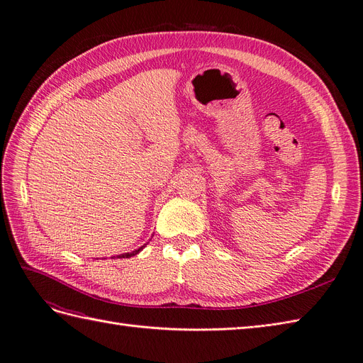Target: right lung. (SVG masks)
Returning a JSON list of instances; mask_svg holds the SVG:
<instances>
[{
	"label": "right lung",
	"mask_w": 363,
	"mask_h": 363,
	"mask_svg": "<svg viewBox=\"0 0 363 363\" xmlns=\"http://www.w3.org/2000/svg\"><path fill=\"white\" fill-rule=\"evenodd\" d=\"M145 247V245L144 246H140L139 249H135V250H132V252H125V254H121V255H117L116 258H130V257H135L136 254H139L140 250H143Z\"/></svg>",
	"instance_id": "1"
}]
</instances>
